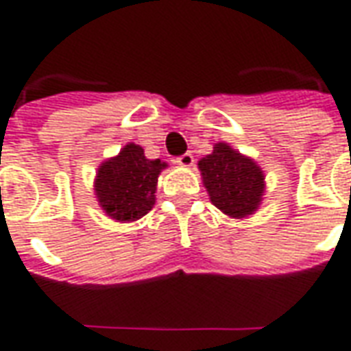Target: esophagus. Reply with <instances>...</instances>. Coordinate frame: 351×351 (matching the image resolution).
<instances>
[{
	"label": "esophagus",
	"instance_id": "34e87169",
	"mask_svg": "<svg viewBox=\"0 0 351 351\" xmlns=\"http://www.w3.org/2000/svg\"><path fill=\"white\" fill-rule=\"evenodd\" d=\"M193 161H195V158H193L190 152H186L182 154V156H178V158L175 160V163L176 165H180V167H191V165H193Z\"/></svg>",
	"mask_w": 351,
	"mask_h": 351
}]
</instances>
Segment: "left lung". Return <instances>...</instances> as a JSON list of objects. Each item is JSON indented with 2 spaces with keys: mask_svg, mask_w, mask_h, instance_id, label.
<instances>
[{
  "mask_svg": "<svg viewBox=\"0 0 351 351\" xmlns=\"http://www.w3.org/2000/svg\"><path fill=\"white\" fill-rule=\"evenodd\" d=\"M203 182L214 206L233 218H244L258 208L263 195V171L226 143L199 161Z\"/></svg>",
  "mask_w": 351,
  "mask_h": 351,
  "instance_id": "8db88e82",
  "label": "left lung"
}]
</instances>
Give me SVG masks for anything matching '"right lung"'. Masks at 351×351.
<instances>
[{"mask_svg": "<svg viewBox=\"0 0 351 351\" xmlns=\"http://www.w3.org/2000/svg\"><path fill=\"white\" fill-rule=\"evenodd\" d=\"M160 160H146L138 145H125L112 160L105 161L97 171L95 195L103 210L120 221H133L152 210L156 184L161 169Z\"/></svg>", "mask_w": 351, "mask_h": 351, "instance_id": "1", "label": "right lung"}]
</instances>
